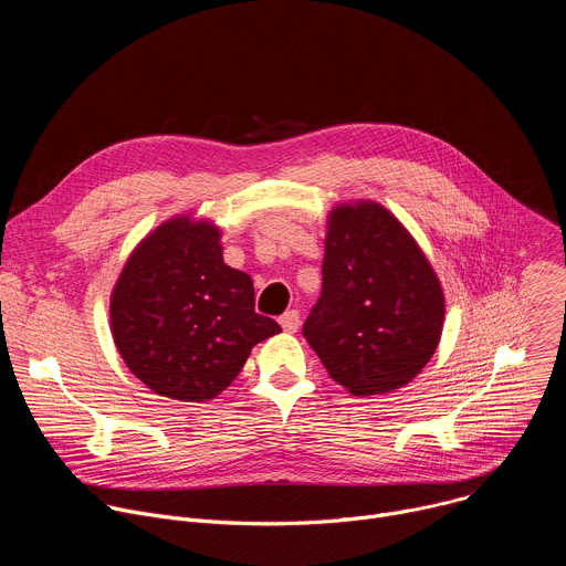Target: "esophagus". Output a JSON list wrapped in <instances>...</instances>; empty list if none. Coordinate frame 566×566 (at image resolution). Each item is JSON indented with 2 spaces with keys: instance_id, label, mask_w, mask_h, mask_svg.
Here are the masks:
<instances>
[{
  "instance_id": "obj_1",
  "label": "esophagus",
  "mask_w": 566,
  "mask_h": 566,
  "mask_svg": "<svg viewBox=\"0 0 566 566\" xmlns=\"http://www.w3.org/2000/svg\"><path fill=\"white\" fill-rule=\"evenodd\" d=\"M280 325L284 332L289 334H295L300 329V313L297 311H286L282 317H280Z\"/></svg>"
}]
</instances>
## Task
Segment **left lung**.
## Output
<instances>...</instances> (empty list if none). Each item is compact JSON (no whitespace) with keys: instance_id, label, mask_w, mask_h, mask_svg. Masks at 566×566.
<instances>
[{"instance_id":"8db88e82","label":"left lung","mask_w":566,"mask_h":566,"mask_svg":"<svg viewBox=\"0 0 566 566\" xmlns=\"http://www.w3.org/2000/svg\"><path fill=\"white\" fill-rule=\"evenodd\" d=\"M443 315L434 269L387 208L332 210L322 293L302 334L338 385L354 396L408 385L437 352Z\"/></svg>"}]
</instances>
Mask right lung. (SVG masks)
I'll return each mask as SVG.
<instances>
[{
  "mask_svg": "<svg viewBox=\"0 0 566 566\" xmlns=\"http://www.w3.org/2000/svg\"><path fill=\"white\" fill-rule=\"evenodd\" d=\"M210 221L175 217L129 255L112 293V334L151 391L199 402L223 391L251 349L280 334L255 311L251 275L223 264Z\"/></svg>",
  "mask_w": 566,
  "mask_h": 566,
  "instance_id": "obj_1",
  "label": "right lung"
}]
</instances>
